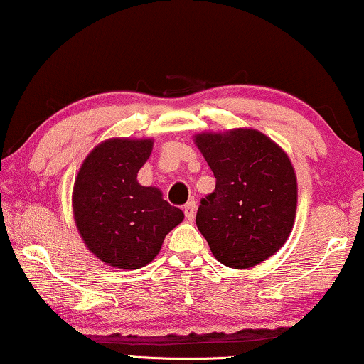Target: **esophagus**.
Segmentation results:
<instances>
[{"label":"esophagus","instance_id":"1","mask_svg":"<svg viewBox=\"0 0 364 364\" xmlns=\"http://www.w3.org/2000/svg\"><path fill=\"white\" fill-rule=\"evenodd\" d=\"M196 210H197V203L191 200L186 203V207H183V212H186V217L188 222H193V218H196Z\"/></svg>","mask_w":364,"mask_h":364}]
</instances>
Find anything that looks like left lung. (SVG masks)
<instances>
[{"mask_svg": "<svg viewBox=\"0 0 364 364\" xmlns=\"http://www.w3.org/2000/svg\"><path fill=\"white\" fill-rule=\"evenodd\" d=\"M193 142L217 178L196 217L213 257L225 267L252 268L275 255L296 215V173L287 152L247 127L200 132Z\"/></svg>", "mask_w": 364, "mask_h": 364, "instance_id": "8db88e82", "label": "left lung"}]
</instances>
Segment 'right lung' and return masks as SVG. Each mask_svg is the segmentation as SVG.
<instances>
[{
    "label": "right lung",
    "mask_w": 364,
    "mask_h": 364,
    "mask_svg": "<svg viewBox=\"0 0 364 364\" xmlns=\"http://www.w3.org/2000/svg\"><path fill=\"white\" fill-rule=\"evenodd\" d=\"M152 146V139H107L87 154L74 181L79 235L109 267H146L161 252L167 233L183 220V212L164 200L161 188L137 182Z\"/></svg>",
    "instance_id": "1"
}]
</instances>
